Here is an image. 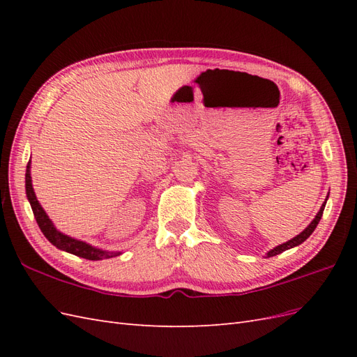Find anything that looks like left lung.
<instances>
[{
  "mask_svg": "<svg viewBox=\"0 0 357 357\" xmlns=\"http://www.w3.org/2000/svg\"><path fill=\"white\" fill-rule=\"evenodd\" d=\"M328 198H329V195L326 197V199H325V202L321 204V207H320V210H319V213L316 214V218L311 220V223L307 226V228L302 231L299 235H296V236H294V238L291 240H289V241H286V243H283V244H280V245H277V247H274V248H271V250H269L268 253H266V256L265 257H271V256H275V255H280V253H283L284 250H289V248H294V247H296V245H299V244H302L304 243L308 236L314 232V229H316V226L319 225V222H320V219H321V214H323V210H325V205H326V201H328Z\"/></svg>",
  "mask_w": 357,
  "mask_h": 357,
  "instance_id": "8db88e82",
  "label": "left lung"
}]
</instances>
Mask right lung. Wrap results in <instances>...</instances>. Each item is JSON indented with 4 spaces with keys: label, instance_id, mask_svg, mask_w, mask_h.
<instances>
[{
    "label": "right lung",
    "instance_id": "obj_1",
    "mask_svg": "<svg viewBox=\"0 0 357 357\" xmlns=\"http://www.w3.org/2000/svg\"><path fill=\"white\" fill-rule=\"evenodd\" d=\"M25 190H26V198L31 204L32 213L36 215V220L40 226L41 232L45 234L46 238L55 245L59 250H63L67 253L75 255L83 259H89V261H102V259H110L116 257L119 255H122V252H109V250H102V248L93 247L88 244L86 241L73 238L70 235H66L63 232L58 231L56 226L53 225V222L49 219L47 213L43 210L41 204L38 202L34 188H32V180H31V159L26 165V174H25Z\"/></svg>",
    "mask_w": 357,
    "mask_h": 357
}]
</instances>
